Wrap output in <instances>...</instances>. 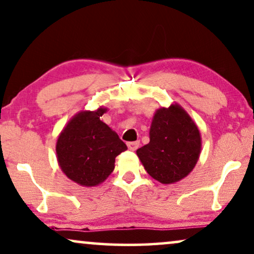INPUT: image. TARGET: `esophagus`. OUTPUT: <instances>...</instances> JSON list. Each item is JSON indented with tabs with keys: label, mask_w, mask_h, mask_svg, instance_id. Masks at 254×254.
Instances as JSON below:
<instances>
[{
	"label": "esophagus",
	"mask_w": 254,
	"mask_h": 254,
	"mask_svg": "<svg viewBox=\"0 0 254 254\" xmlns=\"http://www.w3.org/2000/svg\"><path fill=\"white\" fill-rule=\"evenodd\" d=\"M127 146L128 149L131 150V151H135V150L138 149L139 146V142L138 141H135V142H128L127 143Z\"/></svg>",
	"instance_id": "esophagus-1"
}]
</instances>
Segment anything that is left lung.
Returning <instances> with one entry per match:
<instances>
[{
	"label": "left lung",
	"mask_w": 254,
	"mask_h": 254,
	"mask_svg": "<svg viewBox=\"0 0 254 254\" xmlns=\"http://www.w3.org/2000/svg\"><path fill=\"white\" fill-rule=\"evenodd\" d=\"M200 150L197 125L181 106L172 104L157 110L150 127V142L136 153L150 176L171 185L193 170Z\"/></svg>",
	"instance_id": "1"
}]
</instances>
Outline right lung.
Masks as SVG:
<instances>
[{
	"label": "right lung",
	"instance_id": "right-lung-1",
	"mask_svg": "<svg viewBox=\"0 0 254 254\" xmlns=\"http://www.w3.org/2000/svg\"><path fill=\"white\" fill-rule=\"evenodd\" d=\"M106 108L81 111L68 121L58 136L57 160L69 180L83 187H94L105 181L115 170L116 157L127 145L101 117Z\"/></svg>",
	"mask_w": 254,
	"mask_h": 254
}]
</instances>
